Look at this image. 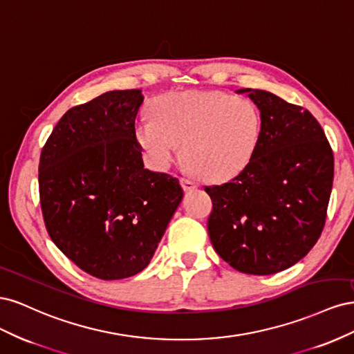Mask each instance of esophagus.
Here are the masks:
<instances>
[{
  "instance_id": "34e87169",
  "label": "esophagus",
  "mask_w": 354,
  "mask_h": 354,
  "mask_svg": "<svg viewBox=\"0 0 354 354\" xmlns=\"http://www.w3.org/2000/svg\"><path fill=\"white\" fill-rule=\"evenodd\" d=\"M180 183H181V186H183V189L187 190V192L195 190L198 187V185L195 183V181L192 180V178H187V177H181L180 178Z\"/></svg>"
}]
</instances>
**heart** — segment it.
I'll return each mask as SVG.
<instances>
[{
    "instance_id": "obj_1",
    "label": "heart",
    "mask_w": 354,
    "mask_h": 354,
    "mask_svg": "<svg viewBox=\"0 0 354 354\" xmlns=\"http://www.w3.org/2000/svg\"><path fill=\"white\" fill-rule=\"evenodd\" d=\"M153 116L137 121L136 137L151 164L165 169L180 156L202 177L221 180L248 164L261 131V115L250 99L224 91L160 95Z\"/></svg>"
}]
</instances>
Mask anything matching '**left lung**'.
Segmentation results:
<instances>
[{
	"label": "left lung",
	"instance_id": "8db88e82",
	"mask_svg": "<svg viewBox=\"0 0 354 354\" xmlns=\"http://www.w3.org/2000/svg\"><path fill=\"white\" fill-rule=\"evenodd\" d=\"M245 91L260 109L259 143L236 177L205 186L212 201L208 234L233 269L263 276L294 266L320 238L334 153L307 109L264 90H238Z\"/></svg>",
	"mask_w": 354,
	"mask_h": 354
}]
</instances>
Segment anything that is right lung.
Masks as SVG:
<instances>
[{"label":"right lung","instance_id":"right-lung-1","mask_svg":"<svg viewBox=\"0 0 354 354\" xmlns=\"http://www.w3.org/2000/svg\"><path fill=\"white\" fill-rule=\"evenodd\" d=\"M140 90L73 106L41 151L38 185L51 241L103 281L140 273L183 198L178 180L143 165L136 120Z\"/></svg>","mask_w":354,"mask_h":354}]
</instances>
